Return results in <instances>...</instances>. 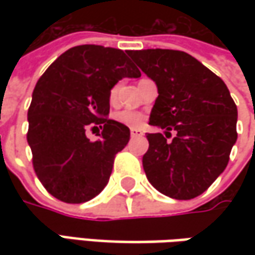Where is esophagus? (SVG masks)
I'll return each instance as SVG.
<instances>
[{
  "label": "esophagus",
  "instance_id": "obj_1",
  "mask_svg": "<svg viewBox=\"0 0 255 255\" xmlns=\"http://www.w3.org/2000/svg\"><path fill=\"white\" fill-rule=\"evenodd\" d=\"M142 134L143 133L140 129H136V128H132V129H130V136H132V137H136V136H142Z\"/></svg>",
  "mask_w": 255,
  "mask_h": 255
}]
</instances>
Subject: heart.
I'll return each instance as SVG.
<instances>
[{
	"mask_svg": "<svg viewBox=\"0 0 255 255\" xmlns=\"http://www.w3.org/2000/svg\"><path fill=\"white\" fill-rule=\"evenodd\" d=\"M118 89H119V85H115L112 86L111 92H109V101L115 102L116 99V95H118ZM115 121L119 123H122L125 126H129V128H137L140 126L144 121V115L139 111H132V109H122L119 112H116L113 115Z\"/></svg>",
	"mask_w": 255,
	"mask_h": 255,
	"instance_id": "heart-1",
	"label": "heart"
}]
</instances>
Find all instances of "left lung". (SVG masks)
<instances>
[{
  "mask_svg": "<svg viewBox=\"0 0 255 255\" xmlns=\"http://www.w3.org/2000/svg\"><path fill=\"white\" fill-rule=\"evenodd\" d=\"M128 54L157 85L149 123L169 130L146 136L147 180L171 199H194L229 163L237 140V106L221 78L191 55L159 48ZM170 130L176 136L167 141Z\"/></svg>",
  "mask_w": 255,
  "mask_h": 255,
  "instance_id": "8db88e82",
  "label": "left lung"
}]
</instances>
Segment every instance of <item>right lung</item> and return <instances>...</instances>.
<instances>
[{"label":"right lung","mask_w":255,"mask_h":255,"mask_svg":"<svg viewBox=\"0 0 255 255\" xmlns=\"http://www.w3.org/2000/svg\"><path fill=\"white\" fill-rule=\"evenodd\" d=\"M126 54L102 45L74 46L35 85L26 140L38 179L58 200L78 204L98 196L116 153L129 142V128L108 119L112 86L140 76ZM92 126L103 129L95 142L84 133Z\"/></svg>","instance_id":"obj_1"}]
</instances>
